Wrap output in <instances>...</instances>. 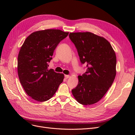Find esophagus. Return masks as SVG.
Returning <instances> with one entry per match:
<instances>
[{"mask_svg": "<svg viewBox=\"0 0 135 135\" xmlns=\"http://www.w3.org/2000/svg\"><path fill=\"white\" fill-rule=\"evenodd\" d=\"M70 77V75H65V78L66 79H68V78H69Z\"/></svg>", "mask_w": 135, "mask_h": 135, "instance_id": "34e87169", "label": "esophagus"}]
</instances>
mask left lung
Here are the masks:
<instances>
[{
  "mask_svg": "<svg viewBox=\"0 0 135 135\" xmlns=\"http://www.w3.org/2000/svg\"><path fill=\"white\" fill-rule=\"evenodd\" d=\"M80 62L87 71L79 75L78 84L71 90L79 104L92 105L99 101L112 85L116 75L115 51L108 40L91 32H70Z\"/></svg>",
  "mask_w": 135,
  "mask_h": 135,
  "instance_id": "8db88e82",
  "label": "left lung"
}]
</instances>
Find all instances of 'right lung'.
<instances>
[{
  "instance_id": "right-lung-1",
  "label": "right lung",
  "mask_w": 135,
  "mask_h": 135,
  "mask_svg": "<svg viewBox=\"0 0 135 135\" xmlns=\"http://www.w3.org/2000/svg\"><path fill=\"white\" fill-rule=\"evenodd\" d=\"M69 34L59 29H46L33 32L24 41L18 54L17 71L23 88L31 99L46 101L54 96L64 75L48 70L59 43Z\"/></svg>"
}]
</instances>
